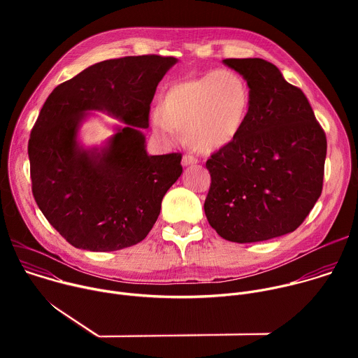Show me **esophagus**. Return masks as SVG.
<instances>
[{
	"mask_svg": "<svg viewBox=\"0 0 358 358\" xmlns=\"http://www.w3.org/2000/svg\"><path fill=\"white\" fill-rule=\"evenodd\" d=\"M198 163V159L196 157H194L192 155H189V152H188V155H184L182 156V166H194V164H196Z\"/></svg>",
	"mask_w": 358,
	"mask_h": 358,
	"instance_id": "esophagus-1",
	"label": "esophagus"
}]
</instances>
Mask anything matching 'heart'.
Returning a JSON list of instances; mask_svg holds the SVG:
<instances>
[{
	"instance_id": "heart-1",
	"label": "heart",
	"mask_w": 358,
	"mask_h": 358,
	"mask_svg": "<svg viewBox=\"0 0 358 358\" xmlns=\"http://www.w3.org/2000/svg\"><path fill=\"white\" fill-rule=\"evenodd\" d=\"M249 106L250 89L243 76L232 69H217L173 83L150 120L163 137L177 130L192 148L214 152L238 137Z\"/></svg>"
}]
</instances>
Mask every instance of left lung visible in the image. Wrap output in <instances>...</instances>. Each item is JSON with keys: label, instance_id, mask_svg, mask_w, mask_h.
<instances>
[{"label": "left lung", "instance_id": "obj_1", "mask_svg": "<svg viewBox=\"0 0 358 358\" xmlns=\"http://www.w3.org/2000/svg\"><path fill=\"white\" fill-rule=\"evenodd\" d=\"M250 89L238 137L214 151L203 202L210 225L227 241L259 242L293 232L323 189L326 133L308 97L259 58L224 59Z\"/></svg>", "mask_w": 358, "mask_h": 358}]
</instances>
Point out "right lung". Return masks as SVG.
<instances>
[{"mask_svg": "<svg viewBox=\"0 0 358 358\" xmlns=\"http://www.w3.org/2000/svg\"><path fill=\"white\" fill-rule=\"evenodd\" d=\"M173 57L141 55L89 66L58 85L28 141L36 206L71 245L110 252L143 241L156 224L167 189L182 173L181 152L147 156L150 105ZM86 110H106L127 126L97 153L77 147Z\"/></svg>", "mask_w": 358, "mask_h": 358, "instance_id": "right-lung-1", "label": "right lung"}]
</instances>
